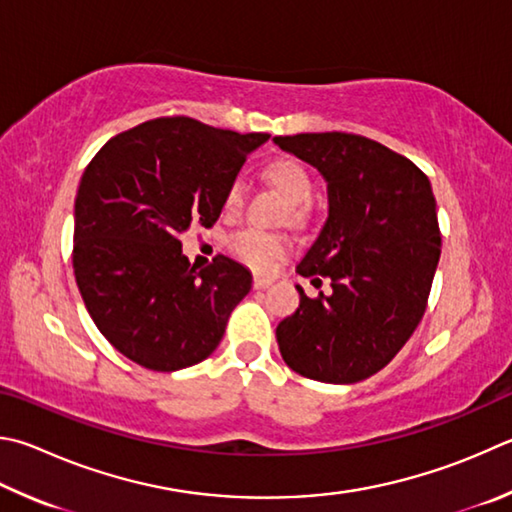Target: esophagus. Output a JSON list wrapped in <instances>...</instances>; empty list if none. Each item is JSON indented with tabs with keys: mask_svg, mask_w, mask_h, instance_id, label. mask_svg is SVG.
<instances>
[{
	"mask_svg": "<svg viewBox=\"0 0 512 512\" xmlns=\"http://www.w3.org/2000/svg\"><path fill=\"white\" fill-rule=\"evenodd\" d=\"M273 284V277H266V275H255L253 280V288H257V291H262V288H268Z\"/></svg>",
	"mask_w": 512,
	"mask_h": 512,
	"instance_id": "1",
	"label": "esophagus"
}]
</instances>
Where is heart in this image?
I'll return each mask as SVG.
<instances>
[{
    "instance_id": "b5f03b06",
    "label": "heart",
    "mask_w": 512,
    "mask_h": 512,
    "mask_svg": "<svg viewBox=\"0 0 512 512\" xmlns=\"http://www.w3.org/2000/svg\"><path fill=\"white\" fill-rule=\"evenodd\" d=\"M264 179L273 185V188L282 194L291 208H304L309 206L315 192L313 179L306 167L295 159H280L266 165ZM246 199V185L244 181H232L226 194H224V210L228 215H235L241 210ZM230 250L235 253L246 266L255 268V271H268L277 259L286 255V241L280 235H268V232L259 230H244L230 239Z\"/></svg>"
}]
</instances>
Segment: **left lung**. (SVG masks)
Wrapping results in <instances>:
<instances>
[{
	"instance_id": "1",
	"label": "left lung",
	"mask_w": 512,
	"mask_h": 512,
	"mask_svg": "<svg viewBox=\"0 0 512 512\" xmlns=\"http://www.w3.org/2000/svg\"><path fill=\"white\" fill-rule=\"evenodd\" d=\"M273 141L327 181L329 219L297 273L327 277L333 288L311 300L297 286L300 306L277 324V345L304 378L358 383L403 349L425 313L441 257L430 179L410 159L358 134Z\"/></svg>"
}]
</instances>
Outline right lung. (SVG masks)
Listing matches in <instances>:
<instances>
[{
    "label": "right lung",
    "mask_w": 512,
    "mask_h": 512,
    "mask_svg": "<svg viewBox=\"0 0 512 512\" xmlns=\"http://www.w3.org/2000/svg\"><path fill=\"white\" fill-rule=\"evenodd\" d=\"M268 134H237L194 118H154L100 147L80 179L73 273L98 331L152 371L206 360L253 284L219 255L197 271L181 250L210 228L228 185Z\"/></svg>",
    "instance_id": "add662e5"
}]
</instances>
